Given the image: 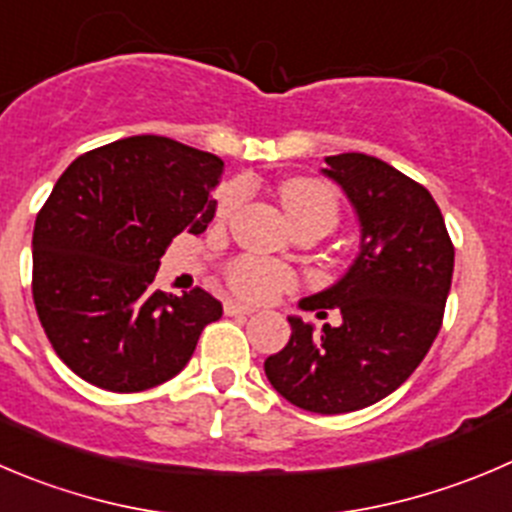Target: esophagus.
Masks as SVG:
<instances>
[{
	"label": "esophagus",
	"instance_id": "1",
	"mask_svg": "<svg viewBox=\"0 0 512 512\" xmlns=\"http://www.w3.org/2000/svg\"><path fill=\"white\" fill-rule=\"evenodd\" d=\"M226 314L228 316H246V314H253L251 306L241 304V301H226Z\"/></svg>",
	"mask_w": 512,
	"mask_h": 512
}]
</instances>
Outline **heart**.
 <instances>
[{
  "label": "heart",
  "mask_w": 512,
  "mask_h": 512,
  "mask_svg": "<svg viewBox=\"0 0 512 512\" xmlns=\"http://www.w3.org/2000/svg\"><path fill=\"white\" fill-rule=\"evenodd\" d=\"M241 186H226L218 193V218H228L241 203ZM281 203L296 228L316 223L321 228H334L339 221V198L329 186L319 180L291 178L281 186ZM228 286L246 301H274L294 286V274L286 266L274 264L259 256H238L226 269Z\"/></svg>",
  "instance_id": "1"
}]
</instances>
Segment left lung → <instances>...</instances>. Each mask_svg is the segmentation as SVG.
<instances>
[{
	"label": "left lung",
	"instance_id": "obj_1",
	"mask_svg": "<svg viewBox=\"0 0 512 512\" xmlns=\"http://www.w3.org/2000/svg\"><path fill=\"white\" fill-rule=\"evenodd\" d=\"M326 165L357 211L362 241L344 279L301 301V309H339L342 324L316 334L291 316L289 344L264 369L291 405L344 415L392 394L430 352L455 246L435 198L417 180L364 153L329 155Z\"/></svg>",
	"mask_w": 512,
	"mask_h": 512
}]
</instances>
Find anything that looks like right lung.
<instances>
[{"mask_svg": "<svg viewBox=\"0 0 512 512\" xmlns=\"http://www.w3.org/2000/svg\"><path fill=\"white\" fill-rule=\"evenodd\" d=\"M223 160L163 135L87 150L60 175L32 233V299L57 357L85 382L143 392L193 357L223 306L206 289H155L178 233H203Z\"/></svg>", "mask_w": 512, "mask_h": 512, "instance_id": "1", "label": "right lung"}]
</instances>
